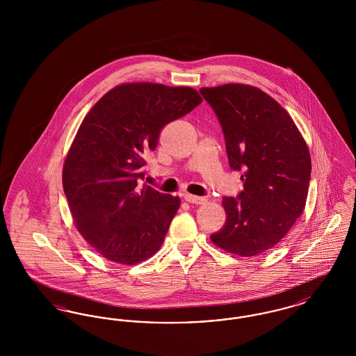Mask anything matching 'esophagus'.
I'll list each match as a JSON object with an SVG mask.
<instances>
[{
    "label": "esophagus",
    "mask_w": 356,
    "mask_h": 356,
    "mask_svg": "<svg viewBox=\"0 0 356 356\" xmlns=\"http://www.w3.org/2000/svg\"><path fill=\"white\" fill-rule=\"evenodd\" d=\"M184 200L191 204H203L204 202H205L204 197L195 196V195H191V193H186V195H184Z\"/></svg>",
    "instance_id": "esophagus-1"
}]
</instances>
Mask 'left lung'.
<instances>
[{
    "label": "left lung",
    "mask_w": 356,
    "mask_h": 356,
    "mask_svg": "<svg viewBox=\"0 0 356 356\" xmlns=\"http://www.w3.org/2000/svg\"><path fill=\"white\" fill-rule=\"evenodd\" d=\"M225 140L228 163L244 189L224 197L227 220L211 235L238 256L267 252L303 213L311 177L305 138L287 111L263 90L243 84L202 88Z\"/></svg>",
    "instance_id": "left-lung-1"
}]
</instances>
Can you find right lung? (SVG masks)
<instances>
[{"label": "right lung", "mask_w": 356, "mask_h": 356, "mask_svg": "<svg viewBox=\"0 0 356 356\" xmlns=\"http://www.w3.org/2000/svg\"><path fill=\"white\" fill-rule=\"evenodd\" d=\"M202 102L189 86L132 83L111 89L85 116L63 186L79 232L105 259L136 264L160 250L180 199L137 181L161 129Z\"/></svg>", "instance_id": "right-lung-1"}]
</instances>
